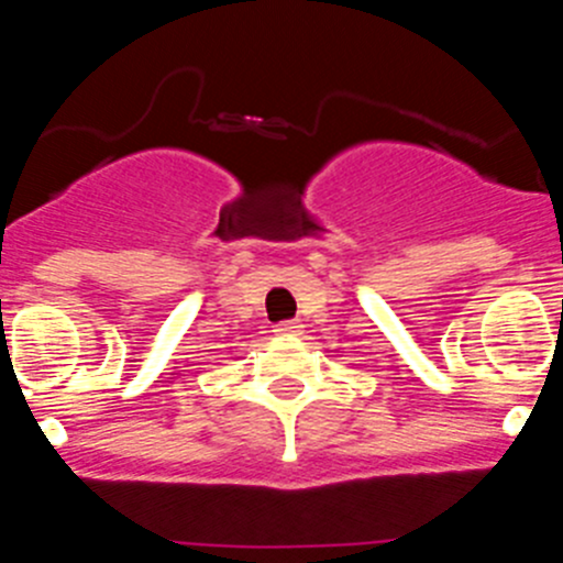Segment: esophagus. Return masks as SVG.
Wrapping results in <instances>:
<instances>
[{
	"instance_id": "34e87169",
	"label": "esophagus",
	"mask_w": 563,
	"mask_h": 563,
	"mask_svg": "<svg viewBox=\"0 0 563 563\" xmlns=\"http://www.w3.org/2000/svg\"><path fill=\"white\" fill-rule=\"evenodd\" d=\"M273 332L276 335H301V324H298L296 318H287V321H278Z\"/></svg>"
}]
</instances>
